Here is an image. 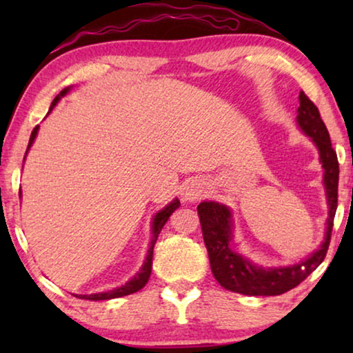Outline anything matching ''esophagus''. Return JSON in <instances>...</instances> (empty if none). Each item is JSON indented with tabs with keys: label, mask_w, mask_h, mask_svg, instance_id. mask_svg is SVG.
I'll return each instance as SVG.
<instances>
[{
	"label": "esophagus",
	"mask_w": 353,
	"mask_h": 353,
	"mask_svg": "<svg viewBox=\"0 0 353 353\" xmlns=\"http://www.w3.org/2000/svg\"><path fill=\"white\" fill-rule=\"evenodd\" d=\"M207 192V186L202 180H191L185 188V192H183V197L190 202L199 201L201 197H204Z\"/></svg>",
	"instance_id": "1"
}]
</instances>
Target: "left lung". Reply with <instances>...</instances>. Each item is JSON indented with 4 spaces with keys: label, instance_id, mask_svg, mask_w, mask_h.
<instances>
[{
    "label": "left lung",
    "instance_id": "1",
    "mask_svg": "<svg viewBox=\"0 0 353 353\" xmlns=\"http://www.w3.org/2000/svg\"><path fill=\"white\" fill-rule=\"evenodd\" d=\"M297 125L312 139L320 154L323 167V186L326 192L327 219L325 239L320 248L299 263L288 267H262L244 257L234 249L233 212L228 205L215 201H204L197 205L202 236L209 252L210 268L220 286L244 296H279L301 284L326 257L331 239L332 221L337 209V183H339V163L336 151L331 146L330 133L320 117L316 105L299 94Z\"/></svg>",
    "mask_w": 353,
    "mask_h": 353
}]
</instances>
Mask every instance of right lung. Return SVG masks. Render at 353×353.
<instances>
[{
  "instance_id": "1",
  "label": "right lung",
  "mask_w": 353,
  "mask_h": 353,
  "mask_svg": "<svg viewBox=\"0 0 353 353\" xmlns=\"http://www.w3.org/2000/svg\"><path fill=\"white\" fill-rule=\"evenodd\" d=\"M72 90V86H67V88H64L61 91L59 94L56 96L54 99H52L51 103V108L50 110H48V115H50V112L52 109L56 108V104L59 103V101L64 98V96L69 93V91ZM38 128H40V125H37L35 128H33V132L30 134V141H28V146H27V151H26V156L27 152L30 151L32 144L33 141H35L37 134H38ZM23 162H26V157H23ZM178 207H180V201L178 199H173L170 204H167L165 207H163L162 210H159L156 215H154V219L151 221V245H149L148 249V255L146 259H144V263L143 267L139 268V272L134 274V276L130 279V281H127L123 284V286L120 288H115L112 289V291H105V292H96V294H77V297L80 299H85V301H109V299H117V297H123V296H128V294H133L139 291V289H143L144 286H146L148 279L149 276H151V268H152V252H154V244H156V241L159 238V234H161V231L163 228V225L167 223V220L170 219V215L175 212Z\"/></svg>"
}]
</instances>
